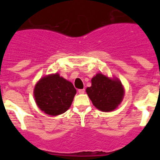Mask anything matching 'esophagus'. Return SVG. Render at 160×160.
Instances as JSON below:
<instances>
[{
	"label": "esophagus",
	"mask_w": 160,
	"mask_h": 160,
	"mask_svg": "<svg viewBox=\"0 0 160 160\" xmlns=\"http://www.w3.org/2000/svg\"><path fill=\"white\" fill-rule=\"evenodd\" d=\"M78 93L79 94H84L85 93V89H80V90H78Z\"/></svg>",
	"instance_id": "1"
}]
</instances>
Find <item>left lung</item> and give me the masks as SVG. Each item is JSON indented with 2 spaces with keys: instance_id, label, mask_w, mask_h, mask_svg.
<instances>
[{
  "instance_id": "1",
  "label": "left lung",
  "mask_w": 160,
  "mask_h": 160,
  "mask_svg": "<svg viewBox=\"0 0 160 160\" xmlns=\"http://www.w3.org/2000/svg\"><path fill=\"white\" fill-rule=\"evenodd\" d=\"M87 93L96 108L108 112L115 110L122 101L124 89L118 78H110L100 73L91 79Z\"/></svg>"
}]
</instances>
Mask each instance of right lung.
I'll use <instances>...</instances> for the list:
<instances>
[{"label": "right lung", "mask_w": 160, "mask_h": 160, "mask_svg": "<svg viewBox=\"0 0 160 160\" xmlns=\"http://www.w3.org/2000/svg\"><path fill=\"white\" fill-rule=\"evenodd\" d=\"M76 92L73 84L57 73L41 78L35 86L33 95L41 111L56 116L70 108Z\"/></svg>", "instance_id": "add662e5"}]
</instances>
